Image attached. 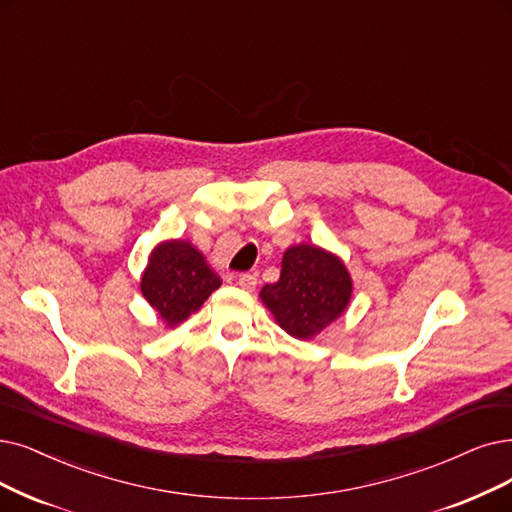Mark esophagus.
<instances>
[{
    "mask_svg": "<svg viewBox=\"0 0 512 512\" xmlns=\"http://www.w3.org/2000/svg\"><path fill=\"white\" fill-rule=\"evenodd\" d=\"M256 283H258L256 273H241V275L237 277V285H239L241 290H248V292H252V290L256 288Z\"/></svg>",
    "mask_w": 512,
    "mask_h": 512,
    "instance_id": "34e87169",
    "label": "esophagus"
}]
</instances>
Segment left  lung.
<instances>
[{
  "mask_svg": "<svg viewBox=\"0 0 512 512\" xmlns=\"http://www.w3.org/2000/svg\"><path fill=\"white\" fill-rule=\"evenodd\" d=\"M353 279L340 256L313 243H296L283 252L277 283L260 290V300L277 325L292 338L311 340L349 306Z\"/></svg>",
  "mask_w": 512,
  "mask_h": 512,
  "instance_id": "8db88e82",
  "label": "left lung"
}]
</instances>
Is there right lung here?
<instances>
[{
	"label": "right lung",
	"instance_id": "obj_1",
	"mask_svg": "<svg viewBox=\"0 0 512 512\" xmlns=\"http://www.w3.org/2000/svg\"><path fill=\"white\" fill-rule=\"evenodd\" d=\"M222 279L191 241L168 239L149 254L140 292L166 327H176L201 309Z\"/></svg>",
	"mask_w": 512,
	"mask_h": 512
}]
</instances>
